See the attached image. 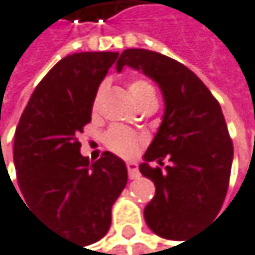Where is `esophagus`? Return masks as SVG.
I'll return each mask as SVG.
<instances>
[{"label": "esophagus", "mask_w": 255, "mask_h": 255, "mask_svg": "<svg viewBox=\"0 0 255 255\" xmlns=\"http://www.w3.org/2000/svg\"><path fill=\"white\" fill-rule=\"evenodd\" d=\"M128 166V172H129V178L130 180H135L140 177V172H138V168H137V163L135 161H128L126 163Z\"/></svg>", "instance_id": "34e87169"}]
</instances>
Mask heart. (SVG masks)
Segmentation results:
<instances>
[{
  "label": "heart",
  "mask_w": 255,
  "mask_h": 255,
  "mask_svg": "<svg viewBox=\"0 0 255 255\" xmlns=\"http://www.w3.org/2000/svg\"><path fill=\"white\" fill-rule=\"evenodd\" d=\"M128 91L132 100L140 106L146 100L155 97L154 87L141 78H132L128 81ZM98 95L95 97L97 101ZM140 143V135L123 126H112L105 135V144L118 155H130Z\"/></svg>",
  "instance_id": "b5f03b06"
}]
</instances>
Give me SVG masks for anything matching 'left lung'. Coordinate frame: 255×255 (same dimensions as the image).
Masks as SVG:
<instances>
[{
    "mask_svg": "<svg viewBox=\"0 0 255 255\" xmlns=\"http://www.w3.org/2000/svg\"><path fill=\"white\" fill-rule=\"evenodd\" d=\"M152 78L164 97V117L140 172L155 185L144 220L163 239L183 240L217 217L229 186L233 140L219 101L192 70L158 52L126 49L117 63ZM171 161L165 172L162 160ZM150 161H158L152 168ZM185 243V242H183Z\"/></svg>",
    "mask_w": 255,
    "mask_h": 255,
    "instance_id": "left-lung-1",
    "label": "left lung"
}]
</instances>
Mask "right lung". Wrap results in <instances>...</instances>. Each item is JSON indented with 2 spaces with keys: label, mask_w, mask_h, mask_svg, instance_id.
I'll list each match as a JSON object with an SVG mask.
<instances>
[{
  "label": "right lung",
  "mask_w": 255,
  "mask_h": 255,
  "mask_svg": "<svg viewBox=\"0 0 255 255\" xmlns=\"http://www.w3.org/2000/svg\"><path fill=\"white\" fill-rule=\"evenodd\" d=\"M117 58L118 52L64 57L35 87L15 130L21 200L47 226L81 245L106 236L112 205L128 183L122 158L106 150L91 163L77 138L92 120L98 86Z\"/></svg>",
  "instance_id": "add662e5"
}]
</instances>
